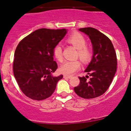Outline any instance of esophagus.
<instances>
[{"mask_svg":"<svg viewBox=\"0 0 131 131\" xmlns=\"http://www.w3.org/2000/svg\"><path fill=\"white\" fill-rule=\"evenodd\" d=\"M63 78L65 79H70L71 78V76H67V75H64L63 76Z\"/></svg>","mask_w":131,"mask_h":131,"instance_id":"1","label":"esophagus"}]
</instances>
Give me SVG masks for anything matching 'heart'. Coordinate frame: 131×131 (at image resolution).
I'll return each mask as SVG.
<instances>
[{
	"mask_svg": "<svg viewBox=\"0 0 131 131\" xmlns=\"http://www.w3.org/2000/svg\"><path fill=\"white\" fill-rule=\"evenodd\" d=\"M67 42L71 44L78 49V57L82 62L86 63L91 60L93 55L91 50L86 46L87 41L85 37L80 33H74L67 39ZM54 58L60 62H62L63 56L62 47L60 45H57L53 49ZM81 68V63L79 60L66 61L60 68V72L65 75H71Z\"/></svg>",
	"mask_w": 131,
	"mask_h": 131,
	"instance_id": "obj_1",
	"label": "heart"
}]
</instances>
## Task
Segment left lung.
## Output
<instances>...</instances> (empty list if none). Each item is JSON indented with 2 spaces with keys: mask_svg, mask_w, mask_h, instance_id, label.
Segmentation results:
<instances>
[{
  "mask_svg": "<svg viewBox=\"0 0 131 131\" xmlns=\"http://www.w3.org/2000/svg\"><path fill=\"white\" fill-rule=\"evenodd\" d=\"M79 30L90 37L93 56L84 71L91 78L88 80V75L79 77L80 83L74 91L83 98H95L104 94L111 84L117 70V57L111 41L103 33L91 27Z\"/></svg>",
  "mask_w": 131,
  "mask_h": 131,
  "instance_id": "left-lung-1",
  "label": "left lung"
}]
</instances>
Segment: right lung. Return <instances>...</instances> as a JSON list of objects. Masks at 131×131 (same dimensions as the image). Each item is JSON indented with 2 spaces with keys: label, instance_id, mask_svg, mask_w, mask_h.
Returning <instances> with one entry per match:
<instances>
[{
  "label": "right lung",
  "instance_id": "add662e5",
  "mask_svg": "<svg viewBox=\"0 0 131 131\" xmlns=\"http://www.w3.org/2000/svg\"><path fill=\"white\" fill-rule=\"evenodd\" d=\"M67 30L40 28L23 38L14 54L13 71L20 89L25 96L41 101L52 95L63 75L53 77L58 65L53 49Z\"/></svg>",
  "mask_w": 131,
  "mask_h": 131
}]
</instances>
